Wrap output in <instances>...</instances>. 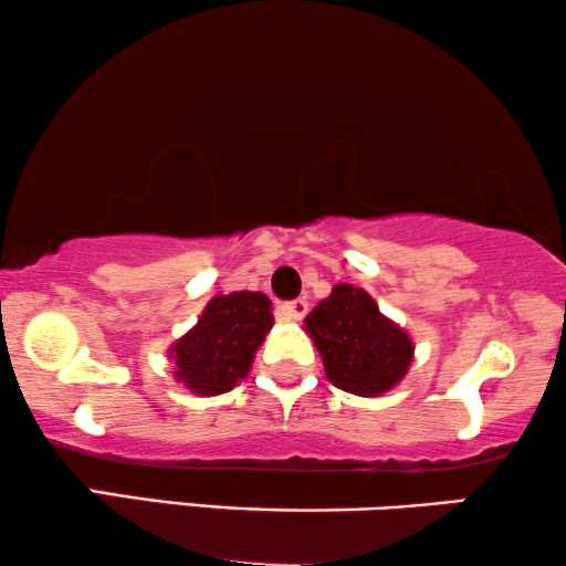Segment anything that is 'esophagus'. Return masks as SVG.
<instances>
[{
	"mask_svg": "<svg viewBox=\"0 0 566 566\" xmlns=\"http://www.w3.org/2000/svg\"><path fill=\"white\" fill-rule=\"evenodd\" d=\"M308 312V304L304 298H293V301H285V304H281V308H277V314H281V319L285 322H301Z\"/></svg>",
	"mask_w": 566,
	"mask_h": 566,
	"instance_id": "1",
	"label": "esophagus"
}]
</instances>
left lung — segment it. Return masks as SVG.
Masks as SVG:
<instances>
[{
    "label": "left lung",
    "instance_id": "left-lung-1",
    "mask_svg": "<svg viewBox=\"0 0 566 566\" xmlns=\"http://www.w3.org/2000/svg\"><path fill=\"white\" fill-rule=\"evenodd\" d=\"M308 337L337 389L378 397L394 389L412 363L415 345L399 324L378 312L363 289L337 283L304 319Z\"/></svg>",
    "mask_w": 566,
    "mask_h": 566
}]
</instances>
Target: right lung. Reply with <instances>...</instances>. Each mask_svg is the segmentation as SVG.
<instances>
[{
	"label": "right lung",
	"mask_w": 566,
	"mask_h": 566,
	"mask_svg": "<svg viewBox=\"0 0 566 566\" xmlns=\"http://www.w3.org/2000/svg\"><path fill=\"white\" fill-rule=\"evenodd\" d=\"M273 327V304L260 291L213 296L188 335L169 347L175 378L192 394L216 397L250 374L254 353Z\"/></svg>",
	"instance_id": "add662e5"
}]
</instances>
